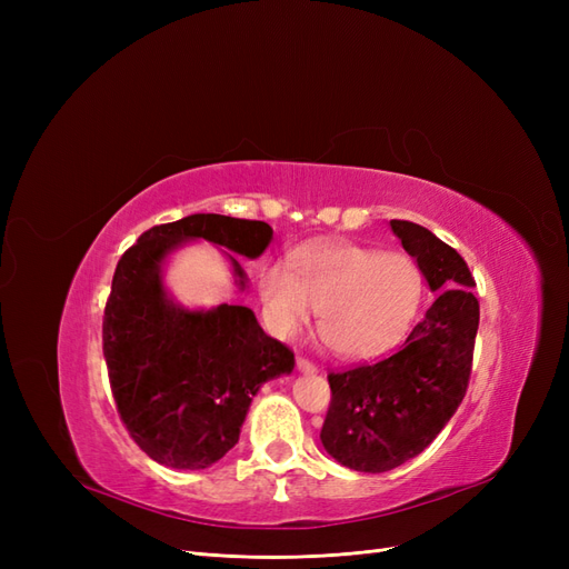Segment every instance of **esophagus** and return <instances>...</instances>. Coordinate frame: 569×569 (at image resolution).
Returning a JSON list of instances; mask_svg holds the SVG:
<instances>
[{
    "mask_svg": "<svg viewBox=\"0 0 569 569\" xmlns=\"http://www.w3.org/2000/svg\"><path fill=\"white\" fill-rule=\"evenodd\" d=\"M297 368H299V372H303V375H316V372H318V368H316L308 358H297Z\"/></svg>",
    "mask_w": 569,
    "mask_h": 569,
    "instance_id": "obj_1",
    "label": "esophagus"
}]
</instances>
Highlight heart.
<instances>
[{"label":"heart","mask_w":569,"mask_h":569,"mask_svg":"<svg viewBox=\"0 0 569 569\" xmlns=\"http://www.w3.org/2000/svg\"><path fill=\"white\" fill-rule=\"evenodd\" d=\"M258 295L274 335L297 337L316 308L322 341L341 358L391 349L416 318L422 272L410 256L349 242L313 244L295 253V268L268 263Z\"/></svg>","instance_id":"b5f03b06"}]
</instances>
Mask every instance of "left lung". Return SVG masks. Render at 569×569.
Masks as SVG:
<instances>
[{
    "instance_id": "1",
    "label": "left lung",
    "mask_w": 569,
    "mask_h": 569,
    "mask_svg": "<svg viewBox=\"0 0 569 569\" xmlns=\"http://www.w3.org/2000/svg\"><path fill=\"white\" fill-rule=\"evenodd\" d=\"M389 226L437 299L399 351L327 377L332 401L320 432L325 451L343 468L372 475L422 453L453 418L468 391L479 327L462 256L418 222Z\"/></svg>"
}]
</instances>
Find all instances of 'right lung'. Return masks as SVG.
<instances>
[{"instance_id": "add662e5", "label": "right lung", "mask_w": 569, "mask_h": 569, "mask_svg": "<svg viewBox=\"0 0 569 569\" xmlns=\"http://www.w3.org/2000/svg\"><path fill=\"white\" fill-rule=\"evenodd\" d=\"M197 239L258 258L272 228L194 213L147 230L116 266L101 335L120 420L151 460L176 470H203L226 456L258 389L295 370V353L263 332L251 308H184L168 295V256ZM228 251L244 291L247 272Z\"/></svg>"}]
</instances>
